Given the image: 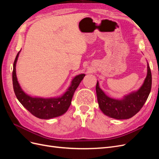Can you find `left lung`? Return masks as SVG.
I'll return each mask as SVG.
<instances>
[{
  "label": "left lung",
  "instance_id": "1",
  "mask_svg": "<svg viewBox=\"0 0 159 159\" xmlns=\"http://www.w3.org/2000/svg\"><path fill=\"white\" fill-rule=\"evenodd\" d=\"M152 75L150 67L147 63V75L141 87L124 96L122 99H115L108 97L100 89L98 81L96 84L99 107L107 116L117 119H127L136 115L146 102L151 92Z\"/></svg>",
  "mask_w": 159,
  "mask_h": 159
}]
</instances>
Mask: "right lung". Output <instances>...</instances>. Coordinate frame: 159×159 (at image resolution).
I'll use <instances>...</instances> for the list:
<instances>
[{
	"label": "right lung",
	"mask_w": 159,
	"mask_h": 159,
	"mask_svg": "<svg viewBox=\"0 0 159 159\" xmlns=\"http://www.w3.org/2000/svg\"><path fill=\"white\" fill-rule=\"evenodd\" d=\"M19 53L20 52H18L14 60L12 71L13 88L18 100L28 111L38 118L49 119L64 114L70 107L75 91L84 79L85 74L75 76L72 80L68 89L61 97L56 98H32L24 92L18 82L16 64Z\"/></svg>",
	"instance_id": "add662e5"
}]
</instances>
